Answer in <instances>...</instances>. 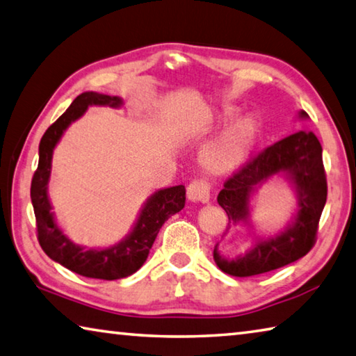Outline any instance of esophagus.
I'll use <instances>...</instances> for the list:
<instances>
[{"mask_svg": "<svg viewBox=\"0 0 356 356\" xmlns=\"http://www.w3.org/2000/svg\"><path fill=\"white\" fill-rule=\"evenodd\" d=\"M209 184L204 179H194L188 186V198L191 202L207 203L209 200Z\"/></svg>", "mask_w": 356, "mask_h": 356, "instance_id": "esophagus-1", "label": "esophagus"}]
</instances>
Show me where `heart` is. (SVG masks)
<instances>
[{
    "label": "heart",
    "mask_w": 356,
    "mask_h": 356,
    "mask_svg": "<svg viewBox=\"0 0 356 356\" xmlns=\"http://www.w3.org/2000/svg\"><path fill=\"white\" fill-rule=\"evenodd\" d=\"M236 109L228 108L223 111L222 118H232ZM259 123L257 117L247 115L234 122L214 142L203 149L202 164L211 173H227L239 167L250 153L257 139Z\"/></svg>",
    "instance_id": "b5f03b06"
}]
</instances>
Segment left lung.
Segmentation results:
<instances>
[{
  "instance_id": "1",
  "label": "left lung",
  "mask_w": 356,
  "mask_h": 356,
  "mask_svg": "<svg viewBox=\"0 0 356 356\" xmlns=\"http://www.w3.org/2000/svg\"><path fill=\"white\" fill-rule=\"evenodd\" d=\"M302 117L308 114L302 111ZM286 172L296 184L298 213L292 225L277 238L261 241L238 259L220 257L214 247V261L222 272L233 277H253L294 263L314 247L323 207L327 202V175L321 142L313 133L298 131L252 156L234 172L220 191L217 202L228 216V227L247 220L248 200L261 181Z\"/></svg>"
}]
</instances>
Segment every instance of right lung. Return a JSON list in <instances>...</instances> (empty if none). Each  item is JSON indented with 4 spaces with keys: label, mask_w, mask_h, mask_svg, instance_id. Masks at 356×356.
I'll return each instance as SVG.
<instances>
[{
    "label": "right lung",
    "mask_w": 356,
    "mask_h": 356,
    "mask_svg": "<svg viewBox=\"0 0 356 356\" xmlns=\"http://www.w3.org/2000/svg\"><path fill=\"white\" fill-rule=\"evenodd\" d=\"M90 104L120 106L118 97L102 95L95 92H84L74 98L64 114L43 134L39 145V165L31 181V200L35 216V232L42 250L60 266L78 275L98 280H118L133 275L139 270L149 253L161 227L173 214L184 208V186L158 191L142 209L139 220L127 239L106 250H86L74 245L62 234L51 214V207L47 195V183L51 168L53 148L62 133L73 120L84 114Z\"/></svg>",
    "instance_id": "right-lung-1"
}]
</instances>
